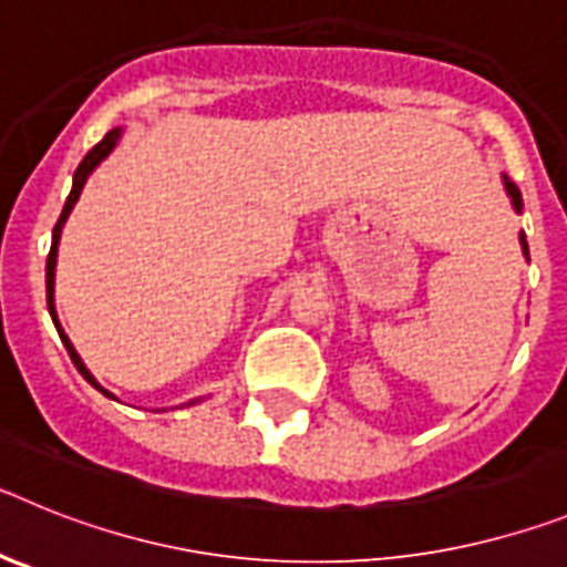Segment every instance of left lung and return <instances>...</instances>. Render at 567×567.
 Listing matches in <instances>:
<instances>
[{"instance_id": "obj_1", "label": "left lung", "mask_w": 567, "mask_h": 567, "mask_svg": "<svg viewBox=\"0 0 567 567\" xmlns=\"http://www.w3.org/2000/svg\"><path fill=\"white\" fill-rule=\"evenodd\" d=\"M503 187H505V193H508L511 207H514V213H523V195H519L517 184L508 182V175H503ZM519 247H523L525 260H530V255H528V240H525V233H519Z\"/></svg>"}]
</instances>
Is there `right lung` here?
I'll list each match as a JSON object with an SVG mask.
<instances>
[{
    "mask_svg": "<svg viewBox=\"0 0 567 567\" xmlns=\"http://www.w3.org/2000/svg\"><path fill=\"white\" fill-rule=\"evenodd\" d=\"M122 133H124L122 127H113V130H110V133L104 135L102 142H99L96 147H93V150H90L87 155H84V158H82V164H79V167H76V173H73V189H70L68 202H64V207H62V215H59L56 227H53V240H50L48 267H44V287H48V312H50V318H53V327H56L59 338H62L64 349H68L70 360H73V365H76V369H79V374H82V378L87 380V383L93 385V389H99V392H102L104 398H110V400H115V394H113V392H107V389H104V385L99 383L96 378H93V372H90L87 365H84V360L79 358L76 346L70 343V338H68V334H64L62 323H59L56 303H53V292H56V255H59V240H62V227H64V224H68L70 213H73V207H76L79 195H82L84 184H87V178H90V175H93V169H96L99 164H102L104 158H107V155L113 153V150H115V144H118V138H122ZM202 400H204V398H195V400H189V403H184V405H195V403H202ZM162 412H164V409H162Z\"/></svg>",
    "mask_w": 567,
    "mask_h": 567,
    "instance_id": "1",
    "label": "right lung"
}]
</instances>
